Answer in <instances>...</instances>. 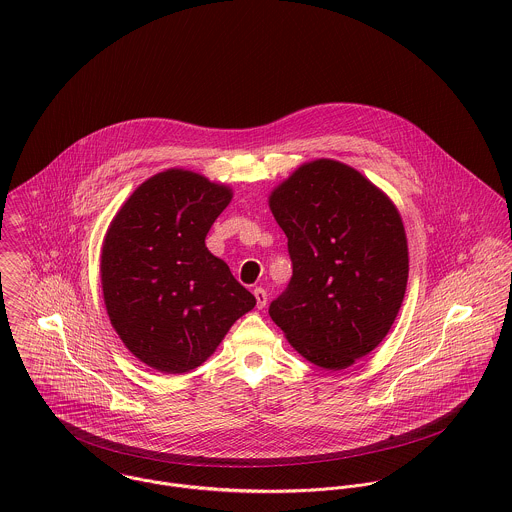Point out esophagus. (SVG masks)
I'll return each instance as SVG.
<instances>
[{
	"label": "esophagus",
	"mask_w": 512,
	"mask_h": 512,
	"mask_svg": "<svg viewBox=\"0 0 512 512\" xmlns=\"http://www.w3.org/2000/svg\"><path fill=\"white\" fill-rule=\"evenodd\" d=\"M254 297H256V307H258V309H264L266 303H268V293H266V290L256 288V290H254Z\"/></svg>",
	"instance_id": "obj_1"
}]
</instances>
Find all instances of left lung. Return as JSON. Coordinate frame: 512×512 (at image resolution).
Returning a JSON list of instances; mask_svg holds the SVG:
<instances>
[{
  "instance_id": "obj_1",
  "label": "left lung",
  "mask_w": 512,
  "mask_h": 512,
  "mask_svg": "<svg viewBox=\"0 0 512 512\" xmlns=\"http://www.w3.org/2000/svg\"><path fill=\"white\" fill-rule=\"evenodd\" d=\"M293 276L272 321L309 363L343 370L388 335L408 284V238L392 199L337 159L301 163L268 197Z\"/></svg>"
}]
</instances>
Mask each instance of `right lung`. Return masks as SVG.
I'll return each instance as SVG.
<instances>
[{
  "label": "right lung",
  "instance_id": "obj_1",
  "mask_svg": "<svg viewBox=\"0 0 512 512\" xmlns=\"http://www.w3.org/2000/svg\"><path fill=\"white\" fill-rule=\"evenodd\" d=\"M232 189L183 167L146 179L118 209L100 250L106 313L126 349L163 374L203 365L256 305L205 238Z\"/></svg>",
  "mask_w": 512,
  "mask_h": 512
}]
</instances>
